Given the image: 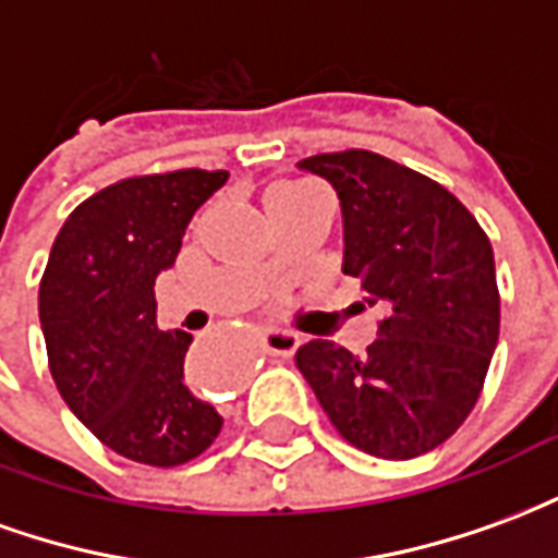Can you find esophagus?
<instances>
[{
	"label": "esophagus",
	"mask_w": 558,
	"mask_h": 558,
	"mask_svg": "<svg viewBox=\"0 0 558 558\" xmlns=\"http://www.w3.org/2000/svg\"><path fill=\"white\" fill-rule=\"evenodd\" d=\"M263 343H266L268 355H275V359H290L292 352L299 350L302 338H299L295 331H290V328H268Z\"/></svg>",
	"instance_id": "34e87169"
}]
</instances>
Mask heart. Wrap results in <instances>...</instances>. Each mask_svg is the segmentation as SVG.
I'll list each match as a JSON object with an SVG mask.
<instances>
[{"label":"heart","mask_w":558,"mask_h":558,"mask_svg":"<svg viewBox=\"0 0 558 558\" xmlns=\"http://www.w3.org/2000/svg\"><path fill=\"white\" fill-rule=\"evenodd\" d=\"M319 187L316 184H307V182H290V184H280L271 191V196L280 194V196H302V194H316Z\"/></svg>","instance_id":"1"}]
</instances>
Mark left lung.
Listing matches in <instances>:
<instances>
[{
	"instance_id": "left-lung-1",
	"label": "left lung",
	"mask_w": 558,
	"mask_h": 558,
	"mask_svg": "<svg viewBox=\"0 0 558 558\" xmlns=\"http://www.w3.org/2000/svg\"><path fill=\"white\" fill-rule=\"evenodd\" d=\"M299 167L338 191L343 271L383 319L364 355L316 338L295 367L350 445L383 460L427 454L478 403L499 340L490 239L448 187L376 151Z\"/></svg>"
}]
</instances>
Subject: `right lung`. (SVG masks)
Returning <instances> with one entry per match:
<instances>
[{
	"mask_svg": "<svg viewBox=\"0 0 558 558\" xmlns=\"http://www.w3.org/2000/svg\"><path fill=\"white\" fill-rule=\"evenodd\" d=\"M227 175L172 170L104 187L68 215L44 268L38 316L59 395L107 448L146 466H182L223 427L184 379L194 338L158 328L155 278Z\"/></svg>",
	"mask_w": 558,
	"mask_h": 558,
	"instance_id": "add662e5",
	"label": "right lung"
}]
</instances>
